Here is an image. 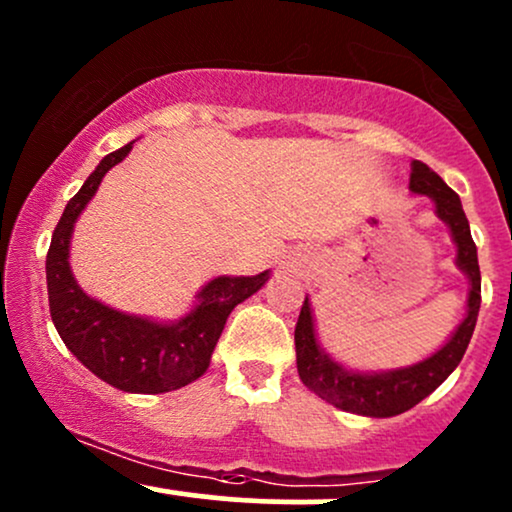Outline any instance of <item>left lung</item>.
I'll return each mask as SVG.
<instances>
[{"label":"left lung","mask_w":512,"mask_h":512,"mask_svg":"<svg viewBox=\"0 0 512 512\" xmlns=\"http://www.w3.org/2000/svg\"><path fill=\"white\" fill-rule=\"evenodd\" d=\"M411 192L433 197L438 216L450 226L452 240L457 243V264L469 279V298H467V317L452 339L443 349L436 351L426 361L416 366L390 370V373H351L339 363H334L325 351L315 342L313 315H310L308 298L303 301L301 315L296 322V363L298 375L310 392L334 407L351 411V414L363 416H397L402 411L421 402L431 395L436 387L457 368L467 351L469 339H472L474 325H477L479 303H481V272L477 260V245H474L472 233H469V221L464 216L462 202L455 192L445 185L438 173H433L426 163L411 161Z\"/></svg>","instance_id":"left-lung-1"}]
</instances>
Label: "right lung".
Returning a JSON list of instances; mask_svg holds the SVG:
<instances>
[{
  "label": "right lung",
  "mask_w": 512,
  "mask_h": 512,
  "mask_svg": "<svg viewBox=\"0 0 512 512\" xmlns=\"http://www.w3.org/2000/svg\"><path fill=\"white\" fill-rule=\"evenodd\" d=\"M129 149L132 142L105 156L64 207L45 260L48 301L52 322L64 346L93 375L117 390L158 395L178 390L204 375L231 310L260 291L269 276L267 272L257 276H219L199 293L197 308L175 325H158L144 317L117 313L88 298L76 286L69 269V238L76 216L96 195L103 175L120 163Z\"/></svg>",
  "instance_id": "add662e5"
}]
</instances>
